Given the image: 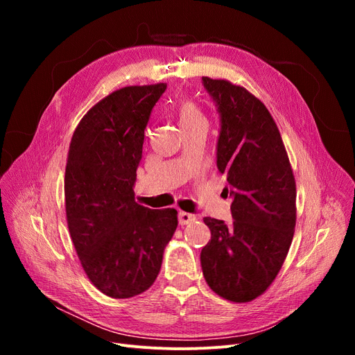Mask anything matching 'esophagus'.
I'll return each mask as SVG.
<instances>
[{
    "instance_id": "esophagus-1",
    "label": "esophagus",
    "mask_w": 355,
    "mask_h": 355,
    "mask_svg": "<svg viewBox=\"0 0 355 355\" xmlns=\"http://www.w3.org/2000/svg\"><path fill=\"white\" fill-rule=\"evenodd\" d=\"M197 220V217L194 214H190V213H185V211H180L178 213V223L181 226H185V225H190V223H194Z\"/></svg>"
}]
</instances>
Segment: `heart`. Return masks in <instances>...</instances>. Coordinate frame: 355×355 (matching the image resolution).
<instances>
[{"instance_id": "heart-1", "label": "heart", "mask_w": 355, "mask_h": 355, "mask_svg": "<svg viewBox=\"0 0 355 355\" xmlns=\"http://www.w3.org/2000/svg\"><path fill=\"white\" fill-rule=\"evenodd\" d=\"M177 116L184 130L200 126V125H207L206 116H204L201 107L191 98L180 99L177 105Z\"/></svg>"}]
</instances>
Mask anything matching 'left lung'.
I'll return each instance as SVG.
<instances>
[{
    "instance_id": "obj_1",
    "label": "left lung",
    "mask_w": 355,
    "mask_h": 355,
    "mask_svg": "<svg viewBox=\"0 0 355 355\" xmlns=\"http://www.w3.org/2000/svg\"><path fill=\"white\" fill-rule=\"evenodd\" d=\"M218 106L217 166L229 181L232 225L206 217L201 250L207 285L223 300L250 302L266 292L288 256L296 225V182L281 132L246 87L202 76Z\"/></svg>"
}]
</instances>
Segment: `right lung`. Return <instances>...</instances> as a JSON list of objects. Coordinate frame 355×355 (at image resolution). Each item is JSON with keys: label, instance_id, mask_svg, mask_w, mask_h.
<instances>
[{"label": "right lung", "instance_id": "1", "mask_svg": "<svg viewBox=\"0 0 355 355\" xmlns=\"http://www.w3.org/2000/svg\"><path fill=\"white\" fill-rule=\"evenodd\" d=\"M166 83L125 86L93 105L74 129L64 173L69 233L89 281L126 300L151 288L177 210L135 201L145 128Z\"/></svg>", "mask_w": 355, "mask_h": 355}]
</instances>
